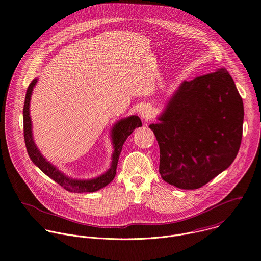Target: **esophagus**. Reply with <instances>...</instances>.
Here are the masks:
<instances>
[{"label": "esophagus", "mask_w": 261, "mask_h": 261, "mask_svg": "<svg viewBox=\"0 0 261 261\" xmlns=\"http://www.w3.org/2000/svg\"><path fill=\"white\" fill-rule=\"evenodd\" d=\"M139 115H140V118H141V120H142L143 122H147L148 120H150V119L153 117L154 113H153L152 107L146 105V106H144V107L140 110V114H139Z\"/></svg>", "instance_id": "34e87169"}]
</instances>
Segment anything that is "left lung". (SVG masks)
<instances>
[{
    "label": "left lung",
    "mask_w": 261,
    "mask_h": 261,
    "mask_svg": "<svg viewBox=\"0 0 261 261\" xmlns=\"http://www.w3.org/2000/svg\"><path fill=\"white\" fill-rule=\"evenodd\" d=\"M150 127L160 147L164 181L185 190L202 187L236 159L244 104L226 69L182 81Z\"/></svg>",
    "instance_id": "left-lung-1"
}]
</instances>
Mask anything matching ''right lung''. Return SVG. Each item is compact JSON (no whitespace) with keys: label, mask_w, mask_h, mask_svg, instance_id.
I'll list each match as a JSON object with an SVG mask.
<instances>
[{"label":"right lung","mask_w":261,"mask_h":261,"mask_svg":"<svg viewBox=\"0 0 261 261\" xmlns=\"http://www.w3.org/2000/svg\"><path fill=\"white\" fill-rule=\"evenodd\" d=\"M38 83V77H36L30 84L23 105V134H24V142L27 146V151L32 162L38 167L43 173H45L48 177L54 179L62 187L69 191L73 192H96L109 182H111L116 176L117 166L119 162V157L122 152V147L128 138V136L138 127H141V121L137 116H130L124 119L117 121L109 131V137L113 144L114 152L111 154V162L109 168L103 172L102 174L92 177V178H75L72 177L65 172L61 171L57 166L46 160V158L41 154L38 146L36 145L34 136H33V124L30 115V104L31 97L33 94V90L35 86Z\"/></svg>","instance_id":"obj_1"}]
</instances>
